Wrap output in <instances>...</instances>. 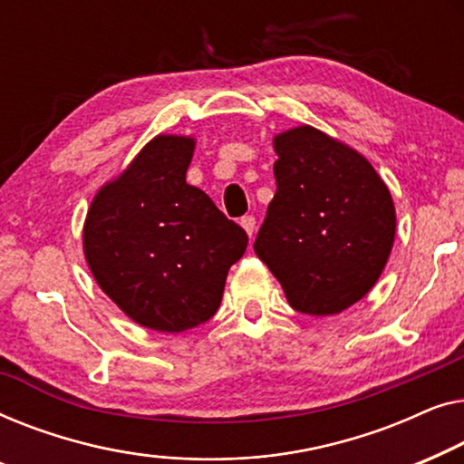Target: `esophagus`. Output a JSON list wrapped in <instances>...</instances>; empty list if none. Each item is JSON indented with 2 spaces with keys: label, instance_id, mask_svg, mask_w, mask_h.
I'll return each mask as SVG.
<instances>
[{
  "label": "esophagus",
  "instance_id": "obj_1",
  "mask_svg": "<svg viewBox=\"0 0 464 464\" xmlns=\"http://www.w3.org/2000/svg\"><path fill=\"white\" fill-rule=\"evenodd\" d=\"M239 225L244 227L246 233L250 235V237L254 235V231H256V218H254V217H241L239 218Z\"/></svg>",
  "mask_w": 464,
  "mask_h": 464
}]
</instances>
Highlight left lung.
I'll list each match as a JSON object with an SVG mask.
<instances>
[{"mask_svg":"<svg viewBox=\"0 0 464 464\" xmlns=\"http://www.w3.org/2000/svg\"><path fill=\"white\" fill-rule=\"evenodd\" d=\"M277 191L254 252L292 309L336 315L374 288L395 239V206L374 166L313 126L273 136Z\"/></svg>","mask_w":464,"mask_h":464,"instance_id":"8db88e82","label":"left lung"}]
</instances>
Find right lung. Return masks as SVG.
Listing matches in <instances>:
<instances>
[{
    "mask_svg": "<svg viewBox=\"0 0 464 464\" xmlns=\"http://www.w3.org/2000/svg\"><path fill=\"white\" fill-rule=\"evenodd\" d=\"M193 136L158 134L96 191L83 256L96 284L132 322L185 332L220 306L247 235L188 185Z\"/></svg>",
    "mask_w": 464,
    "mask_h": 464,
    "instance_id": "add662e5",
    "label": "right lung"
}]
</instances>
